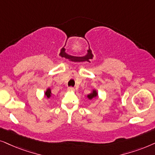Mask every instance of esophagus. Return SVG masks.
<instances>
[{
	"mask_svg": "<svg viewBox=\"0 0 155 155\" xmlns=\"http://www.w3.org/2000/svg\"><path fill=\"white\" fill-rule=\"evenodd\" d=\"M68 91H74V88L73 87H69L68 88Z\"/></svg>",
	"mask_w": 155,
	"mask_h": 155,
	"instance_id": "esophagus-1",
	"label": "esophagus"
}]
</instances>
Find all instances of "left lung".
I'll list each match as a JSON object with an SVG mask.
<instances>
[{
  "mask_svg": "<svg viewBox=\"0 0 155 155\" xmlns=\"http://www.w3.org/2000/svg\"><path fill=\"white\" fill-rule=\"evenodd\" d=\"M98 96V93H97V91L96 90H93V91L90 94L87 95V98L89 99V100H91V99L96 98V97Z\"/></svg>",
  "mask_w": 155,
  "mask_h": 155,
  "instance_id": "8db88e82",
  "label": "left lung"
}]
</instances>
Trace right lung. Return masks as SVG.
<instances>
[{"label": "right lung", "mask_w": 155, "mask_h": 155, "mask_svg": "<svg viewBox=\"0 0 155 155\" xmlns=\"http://www.w3.org/2000/svg\"><path fill=\"white\" fill-rule=\"evenodd\" d=\"M45 96H46L47 98H49L51 96V89L50 88H48L47 89L45 93Z\"/></svg>", "instance_id": "1"}]
</instances>
